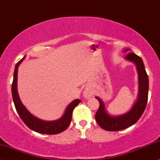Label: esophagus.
<instances>
[{
	"label": "esophagus",
	"instance_id": "34e87169",
	"mask_svg": "<svg viewBox=\"0 0 160 160\" xmlns=\"http://www.w3.org/2000/svg\"><path fill=\"white\" fill-rule=\"evenodd\" d=\"M84 97L85 98H89L92 96V91L90 88H86L83 93Z\"/></svg>",
	"mask_w": 160,
	"mask_h": 160
}]
</instances>
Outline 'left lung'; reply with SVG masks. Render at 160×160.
I'll return each mask as SVG.
<instances>
[{"instance_id": "1", "label": "left lung", "mask_w": 160, "mask_h": 160, "mask_svg": "<svg viewBox=\"0 0 160 160\" xmlns=\"http://www.w3.org/2000/svg\"><path fill=\"white\" fill-rule=\"evenodd\" d=\"M131 49L127 48L122 50L123 52L129 51ZM125 59L133 63L137 67L138 72V95L136 102L131 110L127 113L119 116H111L105 109L104 102L100 98L96 96L99 102V108L96 112L95 118L98 125L104 130L108 131H117L124 130L130 126L134 125L141 116L146 107L148 96V76L145 71V65L140 57L133 52H130L125 56Z\"/></svg>"}]
</instances>
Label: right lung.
Returning <instances> with one entry per match:
<instances>
[{
  "label": "right lung",
  "instance_id": "right-lung-1",
  "mask_svg": "<svg viewBox=\"0 0 160 160\" xmlns=\"http://www.w3.org/2000/svg\"><path fill=\"white\" fill-rule=\"evenodd\" d=\"M25 56L17 63L15 65V71H14L13 82L12 84V94L15 109L25 125L32 131L40 133H44V134H58V133H62L70 125L71 119H72V110L82 101L80 99H75L70 102L67 107L64 113L63 114L62 117L54 121H44L32 115L22 104L20 99L17 89L18 70L19 65L21 64Z\"/></svg>",
  "mask_w": 160,
  "mask_h": 160
}]
</instances>
